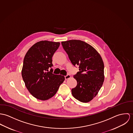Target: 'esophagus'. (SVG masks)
I'll return each instance as SVG.
<instances>
[{
    "mask_svg": "<svg viewBox=\"0 0 133 133\" xmlns=\"http://www.w3.org/2000/svg\"><path fill=\"white\" fill-rule=\"evenodd\" d=\"M70 77H71V76H70L69 74H67V75L65 76V79H68V78H70Z\"/></svg>",
    "mask_w": 133,
    "mask_h": 133,
    "instance_id": "obj_1",
    "label": "esophagus"
}]
</instances>
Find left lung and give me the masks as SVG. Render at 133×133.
<instances>
[{
  "label": "left lung",
  "instance_id": "8db88e82",
  "mask_svg": "<svg viewBox=\"0 0 133 133\" xmlns=\"http://www.w3.org/2000/svg\"><path fill=\"white\" fill-rule=\"evenodd\" d=\"M71 63L79 66V71L74 75L77 86L72 89L74 97L88 103L97 94L103 86L104 76L103 61L96 50L84 41L71 40L61 42Z\"/></svg>",
  "mask_w": 133,
  "mask_h": 133
}]
</instances>
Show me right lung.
Instances as JSON below:
<instances>
[{
    "label": "right lung",
    "instance_id": "add662e5",
    "mask_svg": "<svg viewBox=\"0 0 133 133\" xmlns=\"http://www.w3.org/2000/svg\"><path fill=\"white\" fill-rule=\"evenodd\" d=\"M59 44L46 40L39 41L30 48L24 57L22 76L30 93L38 99L51 98L65 80L64 76L52 74L51 68L52 57Z\"/></svg>",
    "mask_w": 133,
    "mask_h": 133
}]
</instances>
